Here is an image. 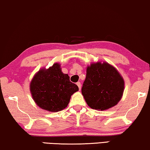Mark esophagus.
<instances>
[{
    "instance_id": "obj_1",
    "label": "esophagus",
    "mask_w": 150,
    "mask_h": 150,
    "mask_svg": "<svg viewBox=\"0 0 150 150\" xmlns=\"http://www.w3.org/2000/svg\"><path fill=\"white\" fill-rule=\"evenodd\" d=\"M77 85V86H78V88H79V89L80 90L81 89V83H80V82H77V83H76Z\"/></svg>"
}]
</instances>
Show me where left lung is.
<instances>
[{"label":"left lung","instance_id":"left-lung-1","mask_svg":"<svg viewBox=\"0 0 150 150\" xmlns=\"http://www.w3.org/2000/svg\"><path fill=\"white\" fill-rule=\"evenodd\" d=\"M124 81L119 72L107 62L92 63L86 69L81 93L90 108L104 111L121 100Z\"/></svg>","mask_w":150,"mask_h":150}]
</instances>
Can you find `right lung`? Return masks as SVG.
I'll return each mask as SVG.
<instances>
[{
    "label": "right lung",
    "instance_id": "1",
    "mask_svg": "<svg viewBox=\"0 0 150 150\" xmlns=\"http://www.w3.org/2000/svg\"><path fill=\"white\" fill-rule=\"evenodd\" d=\"M33 100L44 110L58 112L66 108L73 94L79 90L70 77L62 72L60 64L55 63L49 69H42L30 82Z\"/></svg>",
    "mask_w": 150,
    "mask_h": 150
}]
</instances>
